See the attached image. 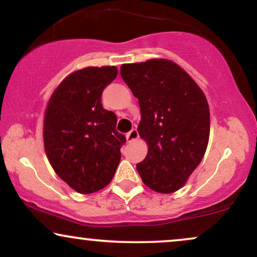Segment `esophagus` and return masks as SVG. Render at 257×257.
I'll use <instances>...</instances> for the list:
<instances>
[{
  "instance_id": "1",
  "label": "esophagus",
  "mask_w": 257,
  "mask_h": 257,
  "mask_svg": "<svg viewBox=\"0 0 257 257\" xmlns=\"http://www.w3.org/2000/svg\"><path fill=\"white\" fill-rule=\"evenodd\" d=\"M139 138V134H138V129L137 128H133L131 132L126 134V140L128 141H133V140H137Z\"/></svg>"
}]
</instances>
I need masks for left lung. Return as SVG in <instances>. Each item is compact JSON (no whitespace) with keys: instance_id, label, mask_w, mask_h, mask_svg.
I'll list each match as a JSON object with an SVG mask.
<instances>
[{"instance_id":"obj_1","label":"left lung","mask_w":257,"mask_h":257,"mask_svg":"<svg viewBox=\"0 0 257 257\" xmlns=\"http://www.w3.org/2000/svg\"><path fill=\"white\" fill-rule=\"evenodd\" d=\"M120 76L139 99L140 137L149 145L137 164L141 180L159 193L186 184L204 156L210 112L203 90L184 69L168 59L123 64Z\"/></svg>"}]
</instances>
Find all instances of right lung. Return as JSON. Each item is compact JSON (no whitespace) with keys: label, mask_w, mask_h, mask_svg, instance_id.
<instances>
[{"label":"right lung","mask_w":257,"mask_h":257,"mask_svg":"<svg viewBox=\"0 0 257 257\" xmlns=\"http://www.w3.org/2000/svg\"><path fill=\"white\" fill-rule=\"evenodd\" d=\"M117 73L116 66L72 72L53 91L47 105L46 155L59 178L78 193L104 188L119 164L125 137L116 131V114L101 104L102 90Z\"/></svg>","instance_id":"1"}]
</instances>
